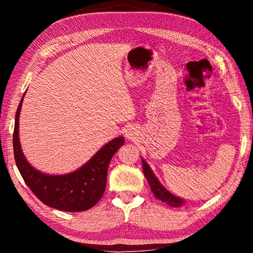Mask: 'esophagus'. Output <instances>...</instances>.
<instances>
[{
    "label": "esophagus",
    "mask_w": 253,
    "mask_h": 253,
    "mask_svg": "<svg viewBox=\"0 0 253 253\" xmlns=\"http://www.w3.org/2000/svg\"><path fill=\"white\" fill-rule=\"evenodd\" d=\"M137 135H138V130H137V128L134 126H129L126 128L125 130V136L127 139H136L137 138Z\"/></svg>",
    "instance_id": "34e87169"
}]
</instances>
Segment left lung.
<instances>
[{
	"mask_svg": "<svg viewBox=\"0 0 253 253\" xmlns=\"http://www.w3.org/2000/svg\"><path fill=\"white\" fill-rule=\"evenodd\" d=\"M142 164H143V172L145 177H146L147 182L149 184V186H151V190L155 195V198L161 200L162 202H164L166 204H169V207L172 208H179V207H183L184 204L186 203V201L179 198V196H176L170 193L169 190H166V188L162 185L161 182L158 181V178L156 177V175L154 174V172L151 169V166L147 164V162L142 158Z\"/></svg>",
	"mask_w": 253,
	"mask_h": 253,
	"instance_id": "left-lung-1",
	"label": "left lung"
}]
</instances>
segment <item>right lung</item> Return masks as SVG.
<instances>
[{"mask_svg":"<svg viewBox=\"0 0 253 253\" xmlns=\"http://www.w3.org/2000/svg\"><path fill=\"white\" fill-rule=\"evenodd\" d=\"M24 95L16 110L13 134L14 160L21 176L34 195L50 208L66 212H80L91 209L104 194L110 160L125 143V138L116 137L111 139L74 172L63 175L41 172L27 161L20 143V113Z\"/></svg>","mask_w":253,"mask_h":253,"instance_id":"1","label":"right lung"}]
</instances>
